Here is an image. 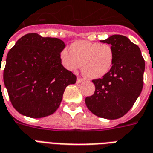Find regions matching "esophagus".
<instances>
[{
	"label": "esophagus",
	"instance_id": "obj_1",
	"mask_svg": "<svg viewBox=\"0 0 153 153\" xmlns=\"http://www.w3.org/2000/svg\"><path fill=\"white\" fill-rule=\"evenodd\" d=\"M83 81H84V79H82V78H78V79H77V83H82V82H83Z\"/></svg>",
	"mask_w": 153,
	"mask_h": 153
}]
</instances>
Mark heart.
<instances>
[{
	"instance_id": "1",
	"label": "heart",
	"mask_w": 153,
	"mask_h": 153,
	"mask_svg": "<svg viewBox=\"0 0 153 153\" xmlns=\"http://www.w3.org/2000/svg\"><path fill=\"white\" fill-rule=\"evenodd\" d=\"M70 53L63 49L60 53L61 65L75 72L82 65V72L88 79L102 78L111 70L115 54L110 44L76 41L70 46Z\"/></svg>"
}]
</instances>
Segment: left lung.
Instances as JSON below:
<instances>
[{
  "mask_svg": "<svg viewBox=\"0 0 153 153\" xmlns=\"http://www.w3.org/2000/svg\"><path fill=\"white\" fill-rule=\"evenodd\" d=\"M103 43L110 44L115 54L114 64L102 79L93 80V95L87 97V107L94 115L115 120L128 112L143 86L145 61L141 51L127 37L112 35Z\"/></svg>",
  "mask_w": 153,
  "mask_h": 153,
  "instance_id": "8db88e82",
  "label": "left lung"
}]
</instances>
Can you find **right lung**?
Masks as SVG:
<instances>
[{
    "instance_id": "obj_1",
    "label": "right lung",
    "mask_w": 153,
    "mask_h": 153,
    "mask_svg": "<svg viewBox=\"0 0 153 153\" xmlns=\"http://www.w3.org/2000/svg\"><path fill=\"white\" fill-rule=\"evenodd\" d=\"M65 47L59 38L28 33L10 50L3 79L18 112L42 118L58 109L65 88L77 80L60 62V53Z\"/></svg>"
}]
</instances>
